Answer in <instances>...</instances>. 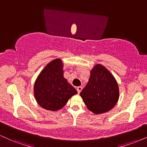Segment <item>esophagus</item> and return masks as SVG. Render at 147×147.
<instances>
[{
  "label": "esophagus",
  "instance_id": "obj_1",
  "mask_svg": "<svg viewBox=\"0 0 147 147\" xmlns=\"http://www.w3.org/2000/svg\"><path fill=\"white\" fill-rule=\"evenodd\" d=\"M82 86H78V87L77 88V92H78L79 94L80 93V92H81V91H82Z\"/></svg>",
  "mask_w": 147,
  "mask_h": 147
}]
</instances>
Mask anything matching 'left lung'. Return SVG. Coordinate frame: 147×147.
I'll return each instance as SVG.
<instances>
[{
    "mask_svg": "<svg viewBox=\"0 0 147 147\" xmlns=\"http://www.w3.org/2000/svg\"><path fill=\"white\" fill-rule=\"evenodd\" d=\"M119 95L117 81L101 64L93 67L88 82L80 92L88 109L95 114L111 110L117 104Z\"/></svg>",
    "mask_w": 147,
    "mask_h": 147,
    "instance_id": "left-lung-1",
    "label": "left lung"
}]
</instances>
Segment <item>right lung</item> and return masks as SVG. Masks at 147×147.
I'll use <instances>...</instances> for the list:
<instances>
[{
  "label": "right lung",
  "mask_w": 147,
  "mask_h": 147,
  "mask_svg": "<svg viewBox=\"0 0 147 147\" xmlns=\"http://www.w3.org/2000/svg\"><path fill=\"white\" fill-rule=\"evenodd\" d=\"M63 63L60 59L52 61L43 68L35 82V99L46 110H59L72 96L77 93L75 88L63 77Z\"/></svg>",
  "instance_id": "add662e5"
}]
</instances>
